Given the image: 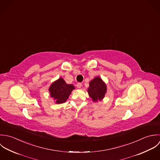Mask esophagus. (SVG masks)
<instances>
[{
    "mask_svg": "<svg viewBox=\"0 0 160 160\" xmlns=\"http://www.w3.org/2000/svg\"><path fill=\"white\" fill-rule=\"evenodd\" d=\"M76 86H77V88H80L82 87V83H78Z\"/></svg>",
    "mask_w": 160,
    "mask_h": 160,
    "instance_id": "34e87169",
    "label": "esophagus"
}]
</instances>
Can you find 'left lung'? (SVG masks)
I'll return each mask as SVG.
<instances>
[{"label": "left lung", "mask_w": 160, "mask_h": 160, "mask_svg": "<svg viewBox=\"0 0 160 160\" xmlns=\"http://www.w3.org/2000/svg\"><path fill=\"white\" fill-rule=\"evenodd\" d=\"M87 92L93 102L102 101L107 92L106 84L100 77L98 76L90 81Z\"/></svg>", "instance_id": "left-lung-1"}]
</instances>
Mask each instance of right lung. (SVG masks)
Instances as JSON below:
<instances>
[{
  "label": "right lung",
  "mask_w": 160,
  "mask_h": 160,
  "mask_svg": "<svg viewBox=\"0 0 160 160\" xmlns=\"http://www.w3.org/2000/svg\"><path fill=\"white\" fill-rule=\"evenodd\" d=\"M75 87L72 84H67L62 77L54 81L49 88L50 96L53 98L55 103L62 104L68 99Z\"/></svg>",
  "instance_id": "right-lung-1"
}]
</instances>
